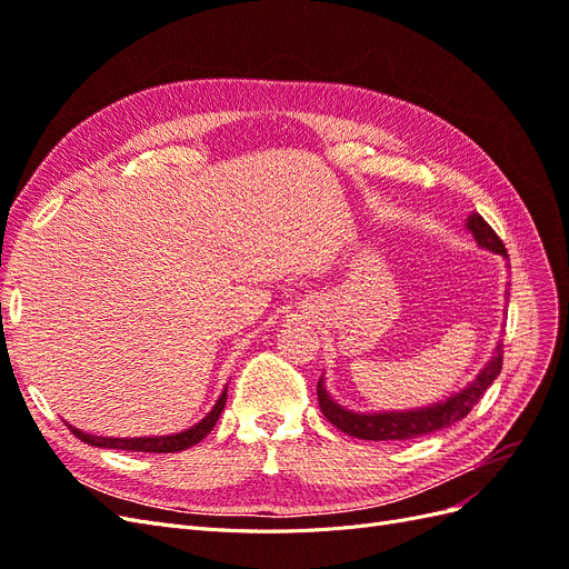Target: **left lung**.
Listing matches in <instances>:
<instances>
[{
    "instance_id": "1",
    "label": "left lung",
    "mask_w": 569,
    "mask_h": 569,
    "mask_svg": "<svg viewBox=\"0 0 569 569\" xmlns=\"http://www.w3.org/2000/svg\"><path fill=\"white\" fill-rule=\"evenodd\" d=\"M468 230H472L475 239L496 253H501L508 258V251L501 242L489 222L481 216H470L468 220ZM503 368V341H498V347L493 351V358L489 360V366L477 375V380L462 389L460 393L446 399L443 403L420 408V410H406V412H375V416H363V412H351L347 408H341L330 399V393L325 391L322 382H318V403L322 416L330 420L341 432H347L358 439H370V441H403V439H418L425 435L439 432V429H446L462 420L468 412L479 403L481 396L491 387V382L501 375Z\"/></svg>"
}]
</instances>
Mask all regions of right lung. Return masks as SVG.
<instances>
[{"mask_svg": "<svg viewBox=\"0 0 569 569\" xmlns=\"http://www.w3.org/2000/svg\"><path fill=\"white\" fill-rule=\"evenodd\" d=\"M228 391L220 393L218 403L213 410L206 416L201 422H197L192 429H184L180 435H170V437H140V439H113V437H94V435H84L80 429L68 425L71 432L90 446H99V449H118V451H140V453H178L189 449V446L199 443L206 435L216 427L222 408H226Z\"/></svg>", "mask_w": 569, "mask_h": 569, "instance_id": "add662e5", "label": "right lung"}]
</instances>
